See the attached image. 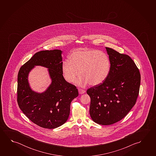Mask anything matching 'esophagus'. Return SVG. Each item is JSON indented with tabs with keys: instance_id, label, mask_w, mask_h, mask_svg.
Listing matches in <instances>:
<instances>
[{
	"instance_id": "obj_1",
	"label": "esophagus",
	"mask_w": 156,
	"mask_h": 156,
	"mask_svg": "<svg viewBox=\"0 0 156 156\" xmlns=\"http://www.w3.org/2000/svg\"><path fill=\"white\" fill-rule=\"evenodd\" d=\"M78 91L80 94H84L85 91L84 90L82 89H78Z\"/></svg>"
}]
</instances>
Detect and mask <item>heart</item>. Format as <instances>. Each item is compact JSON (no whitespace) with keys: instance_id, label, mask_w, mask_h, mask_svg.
Wrapping results in <instances>:
<instances>
[{"instance_id":"obj_1","label":"heart","mask_w":156,"mask_h":156,"mask_svg":"<svg viewBox=\"0 0 156 156\" xmlns=\"http://www.w3.org/2000/svg\"><path fill=\"white\" fill-rule=\"evenodd\" d=\"M63 77L68 83L73 82L80 87L89 83L92 86L102 84L109 76L111 62L107 54L104 51L86 48L76 49L69 56V60L62 63Z\"/></svg>"}]
</instances>
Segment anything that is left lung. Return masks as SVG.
I'll use <instances>...</instances> for the list:
<instances>
[{"mask_svg":"<svg viewBox=\"0 0 156 156\" xmlns=\"http://www.w3.org/2000/svg\"><path fill=\"white\" fill-rule=\"evenodd\" d=\"M111 62L109 76L87 90L91 98L90 115L94 122L110 125L125 118L135 105L140 74L130 56L105 47Z\"/></svg>","mask_w":156,"mask_h":156,"instance_id":"obj_1","label":"left lung"}]
</instances>
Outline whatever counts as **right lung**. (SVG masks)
Here are the masks:
<instances>
[{
  "label": "right lung",
  "mask_w": 156,
  "mask_h": 156,
  "mask_svg": "<svg viewBox=\"0 0 156 156\" xmlns=\"http://www.w3.org/2000/svg\"><path fill=\"white\" fill-rule=\"evenodd\" d=\"M62 51H42L35 54L18 72L17 102L26 116L41 127L54 129L66 122L72 101L78 96V89L67 82L62 70ZM36 66L48 69L51 83L42 93L34 91L28 82V74Z\"/></svg>",
  "instance_id": "1"
}]
</instances>
